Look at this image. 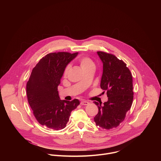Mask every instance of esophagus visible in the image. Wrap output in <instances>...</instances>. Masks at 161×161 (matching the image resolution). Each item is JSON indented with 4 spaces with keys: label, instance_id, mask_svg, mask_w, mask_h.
I'll use <instances>...</instances> for the list:
<instances>
[{
    "label": "esophagus",
    "instance_id": "esophagus-1",
    "mask_svg": "<svg viewBox=\"0 0 161 161\" xmlns=\"http://www.w3.org/2000/svg\"><path fill=\"white\" fill-rule=\"evenodd\" d=\"M81 104L86 106V105L89 104V103L88 101H81Z\"/></svg>",
    "mask_w": 161,
    "mask_h": 161
}]
</instances>
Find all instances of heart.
<instances>
[{
	"mask_svg": "<svg viewBox=\"0 0 161 161\" xmlns=\"http://www.w3.org/2000/svg\"><path fill=\"white\" fill-rule=\"evenodd\" d=\"M80 65L83 70H85V69H86L90 68V67H94V62L88 57H83V58H81L80 60ZM69 69H70L69 65L66 67V68L65 69V71H64L65 75H66L67 74L69 70Z\"/></svg>",
	"mask_w": 161,
	"mask_h": 161,
	"instance_id": "b5f03b06",
	"label": "heart"
}]
</instances>
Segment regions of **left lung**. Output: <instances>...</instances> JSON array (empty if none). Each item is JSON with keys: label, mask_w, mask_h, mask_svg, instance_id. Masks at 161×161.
Segmentation results:
<instances>
[{"label": "left lung", "mask_w": 161, "mask_h": 161, "mask_svg": "<svg viewBox=\"0 0 161 161\" xmlns=\"http://www.w3.org/2000/svg\"><path fill=\"white\" fill-rule=\"evenodd\" d=\"M103 64L101 88L107 91L108 100L103 105L94 101L99 109L96 125L105 129L118 127L130 109L133 101L132 76L125 63L114 55L97 52Z\"/></svg>", "instance_id": "1"}]
</instances>
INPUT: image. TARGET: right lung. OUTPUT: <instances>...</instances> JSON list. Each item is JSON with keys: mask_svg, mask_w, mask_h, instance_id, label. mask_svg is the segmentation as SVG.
Listing matches in <instances>:
<instances>
[{"mask_svg": "<svg viewBox=\"0 0 161 161\" xmlns=\"http://www.w3.org/2000/svg\"><path fill=\"white\" fill-rule=\"evenodd\" d=\"M78 54L48 53L33 68L27 83V96L34 115L41 125L57 130L65 128L71 111L80 104L77 99L60 100L58 92L66 66Z\"/></svg>", "mask_w": 161, "mask_h": 161, "instance_id": "add662e5", "label": "right lung"}]
</instances>
